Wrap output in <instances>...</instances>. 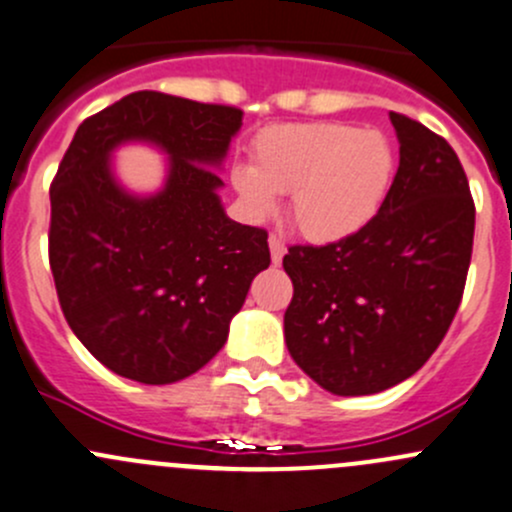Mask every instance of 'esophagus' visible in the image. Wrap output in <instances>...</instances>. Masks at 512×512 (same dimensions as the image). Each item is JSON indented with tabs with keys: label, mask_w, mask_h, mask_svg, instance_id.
Listing matches in <instances>:
<instances>
[{
	"label": "esophagus",
	"mask_w": 512,
	"mask_h": 512,
	"mask_svg": "<svg viewBox=\"0 0 512 512\" xmlns=\"http://www.w3.org/2000/svg\"><path fill=\"white\" fill-rule=\"evenodd\" d=\"M270 252H272V265H282V257H284V252H287V247H284L282 238H277V235H270Z\"/></svg>",
	"instance_id": "1"
}]
</instances>
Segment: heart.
Listing matches in <instances>:
<instances>
[{"instance_id":"1","label":"heart","mask_w":512,"mask_h":512,"mask_svg":"<svg viewBox=\"0 0 512 512\" xmlns=\"http://www.w3.org/2000/svg\"><path fill=\"white\" fill-rule=\"evenodd\" d=\"M235 191L255 218L292 193L289 215L304 238L336 242L375 218L395 179V149L383 132L343 125H274L252 142V166H235Z\"/></svg>"}]
</instances>
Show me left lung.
Segmentation results:
<instances>
[{
  "instance_id": "8db88e82",
  "label": "left lung",
  "mask_w": 512,
  "mask_h": 512,
  "mask_svg": "<svg viewBox=\"0 0 512 512\" xmlns=\"http://www.w3.org/2000/svg\"><path fill=\"white\" fill-rule=\"evenodd\" d=\"M400 166L378 215L328 245H294L284 338L333 395H373L417 373L449 331L471 265L476 208L444 137L390 112Z\"/></svg>"
}]
</instances>
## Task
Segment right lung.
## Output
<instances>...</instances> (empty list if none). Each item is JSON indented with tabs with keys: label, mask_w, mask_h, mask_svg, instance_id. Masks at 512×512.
<instances>
[{
	"label": "right lung",
	"mask_w": 512,
	"mask_h": 512,
	"mask_svg": "<svg viewBox=\"0 0 512 512\" xmlns=\"http://www.w3.org/2000/svg\"><path fill=\"white\" fill-rule=\"evenodd\" d=\"M242 110L139 90L88 117L51 184L48 260L68 326L112 373L169 385L228 341L252 279L270 267L267 230L230 220L218 166ZM170 154L165 188L134 197L111 174L120 143Z\"/></svg>",
	"instance_id": "1"
}]
</instances>
